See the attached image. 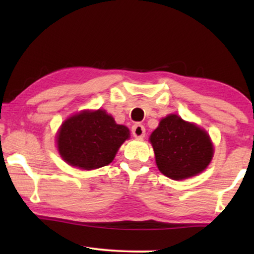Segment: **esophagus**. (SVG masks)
I'll return each mask as SVG.
<instances>
[{"label":"esophagus","instance_id":"obj_1","mask_svg":"<svg viewBox=\"0 0 254 254\" xmlns=\"http://www.w3.org/2000/svg\"><path fill=\"white\" fill-rule=\"evenodd\" d=\"M131 133H133L134 137L141 138L145 135V128L140 124H135L133 127H131Z\"/></svg>","mask_w":254,"mask_h":254}]
</instances>
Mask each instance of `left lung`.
<instances>
[{"mask_svg":"<svg viewBox=\"0 0 254 254\" xmlns=\"http://www.w3.org/2000/svg\"><path fill=\"white\" fill-rule=\"evenodd\" d=\"M149 141L158 170L173 180L199 175L209 165L214 155L207 131L177 114L163 118Z\"/></svg>","mask_w":254,"mask_h":254,"instance_id":"1","label":"left lung"}]
</instances>
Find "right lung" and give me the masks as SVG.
<instances>
[{
	"label": "right lung",
	"instance_id": "add662e5",
	"mask_svg": "<svg viewBox=\"0 0 254 254\" xmlns=\"http://www.w3.org/2000/svg\"><path fill=\"white\" fill-rule=\"evenodd\" d=\"M129 129L118 125L104 110L82 111L64 121L58 131V150L69 165L95 170L109 165Z\"/></svg>",
	"mask_w": 254,
	"mask_h": 254
}]
</instances>
